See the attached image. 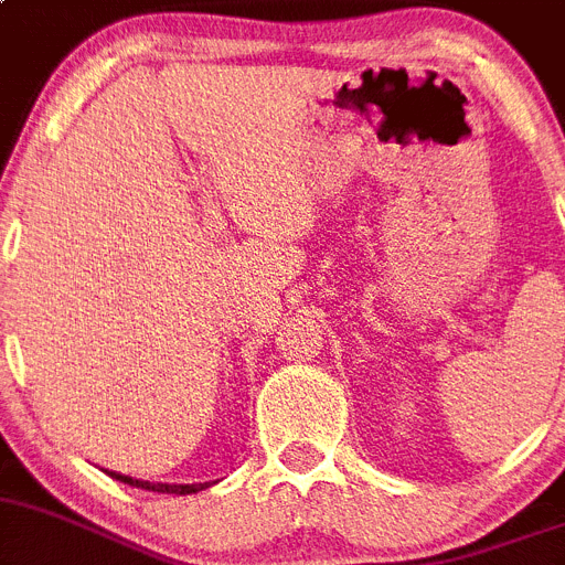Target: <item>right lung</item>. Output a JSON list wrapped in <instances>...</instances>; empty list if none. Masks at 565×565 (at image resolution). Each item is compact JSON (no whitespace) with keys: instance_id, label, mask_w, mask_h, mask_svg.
I'll return each mask as SVG.
<instances>
[{"instance_id":"1","label":"right lung","mask_w":565,"mask_h":565,"mask_svg":"<svg viewBox=\"0 0 565 565\" xmlns=\"http://www.w3.org/2000/svg\"><path fill=\"white\" fill-rule=\"evenodd\" d=\"M107 475L116 480H121V483H130V487H136V489H147V492H161V494H195V492H201V489L210 487V483H190V487H181L179 483V487H175V483H150V480L127 478V475H119V472H107Z\"/></svg>"}]
</instances>
